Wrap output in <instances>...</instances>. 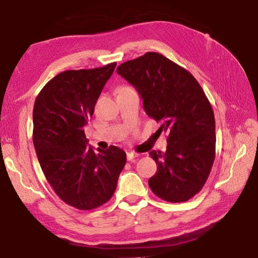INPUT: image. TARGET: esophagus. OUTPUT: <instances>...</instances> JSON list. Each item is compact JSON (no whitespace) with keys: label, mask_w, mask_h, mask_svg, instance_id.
Segmentation results:
<instances>
[{"label":"esophagus","mask_w":258,"mask_h":258,"mask_svg":"<svg viewBox=\"0 0 258 258\" xmlns=\"http://www.w3.org/2000/svg\"><path fill=\"white\" fill-rule=\"evenodd\" d=\"M138 157V154L137 153H134V152H129L127 153V160L128 161H134L135 158Z\"/></svg>","instance_id":"34e87169"}]
</instances>
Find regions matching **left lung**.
<instances>
[{
	"label": "left lung",
	"mask_w": 258,
	"mask_h": 258,
	"mask_svg": "<svg viewBox=\"0 0 258 258\" xmlns=\"http://www.w3.org/2000/svg\"><path fill=\"white\" fill-rule=\"evenodd\" d=\"M117 73L138 90L146 114L166 131V153L152 151L157 172L148 179L153 192L184 202L201 190L215 158L214 113L195 77L158 52L123 62Z\"/></svg>",
	"instance_id": "8db88e82"
}]
</instances>
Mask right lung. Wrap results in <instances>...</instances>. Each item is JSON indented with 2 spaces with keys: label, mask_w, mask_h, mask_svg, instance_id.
<instances>
[{
  "label": "right lung",
  "mask_w": 258,
  "mask_h": 258,
  "mask_svg": "<svg viewBox=\"0 0 258 258\" xmlns=\"http://www.w3.org/2000/svg\"><path fill=\"white\" fill-rule=\"evenodd\" d=\"M116 62L90 70H69L54 76L35 99L33 144L38 162L53 191L67 205L92 210L112 198L126 165L116 146L96 153L84 126Z\"/></svg>",
  "instance_id": "right-lung-1"
}]
</instances>
